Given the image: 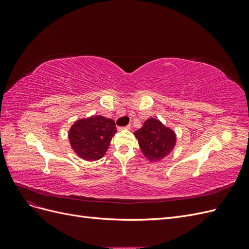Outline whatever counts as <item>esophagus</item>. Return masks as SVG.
Instances as JSON below:
<instances>
[{"label": "esophagus", "mask_w": 249, "mask_h": 249, "mask_svg": "<svg viewBox=\"0 0 249 249\" xmlns=\"http://www.w3.org/2000/svg\"><path fill=\"white\" fill-rule=\"evenodd\" d=\"M130 129H131V125H130V124H127V125H125V126H118V127H117V130H118V131L130 130Z\"/></svg>", "instance_id": "34e87169"}]
</instances>
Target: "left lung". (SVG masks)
Here are the masks:
<instances>
[{
    "mask_svg": "<svg viewBox=\"0 0 249 249\" xmlns=\"http://www.w3.org/2000/svg\"><path fill=\"white\" fill-rule=\"evenodd\" d=\"M139 146L149 161L158 162L167 157L176 145L177 136L160 120L148 118L141 129L134 133Z\"/></svg>",
    "mask_w": 249,
    "mask_h": 249,
    "instance_id": "left-lung-1",
    "label": "left lung"
}]
</instances>
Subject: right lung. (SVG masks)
Wrapping results in <instances>:
<instances>
[{"label":"right lung","instance_id":"obj_1","mask_svg":"<svg viewBox=\"0 0 249 249\" xmlns=\"http://www.w3.org/2000/svg\"><path fill=\"white\" fill-rule=\"evenodd\" d=\"M115 133L114 120L97 115L74 123L69 139L72 149L83 160L95 161L106 154Z\"/></svg>","mask_w":249,"mask_h":249}]
</instances>
